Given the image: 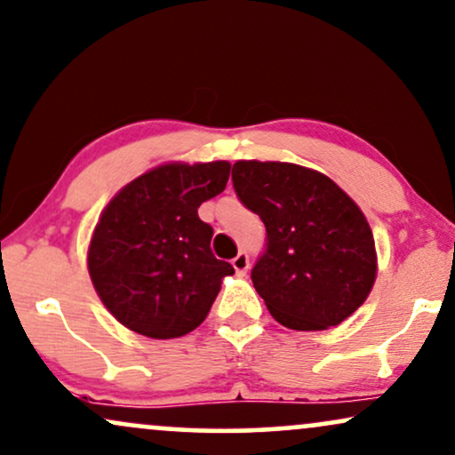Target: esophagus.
I'll list each match as a JSON object with an SVG mask.
<instances>
[{
	"instance_id": "1",
	"label": "esophagus",
	"mask_w": 455,
	"mask_h": 455,
	"mask_svg": "<svg viewBox=\"0 0 455 455\" xmlns=\"http://www.w3.org/2000/svg\"><path fill=\"white\" fill-rule=\"evenodd\" d=\"M232 265H234V269H235V274L238 275H244L246 271H249V265H251V259H249V252H238V255H235L234 259H232Z\"/></svg>"
}]
</instances>
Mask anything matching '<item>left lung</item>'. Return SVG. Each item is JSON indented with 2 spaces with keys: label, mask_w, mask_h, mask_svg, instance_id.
<instances>
[{
  "label": "left lung",
  "mask_w": 455,
  "mask_h": 455,
  "mask_svg": "<svg viewBox=\"0 0 455 455\" xmlns=\"http://www.w3.org/2000/svg\"><path fill=\"white\" fill-rule=\"evenodd\" d=\"M232 184L267 234L251 280L269 314L292 330L339 326L376 278L359 206L330 177L291 163L238 161Z\"/></svg>",
  "instance_id": "left-lung-1"
}]
</instances>
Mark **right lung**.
Masks as SVG:
<instances>
[{"label": "right lung", "instance_id": "add662e5", "mask_svg": "<svg viewBox=\"0 0 455 455\" xmlns=\"http://www.w3.org/2000/svg\"><path fill=\"white\" fill-rule=\"evenodd\" d=\"M226 161L163 164L123 188L104 209L87 267L106 309L133 332L177 339L200 326L234 267L211 251L198 217L226 190Z\"/></svg>", "mask_w": 455, "mask_h": 455}]
</instances>
